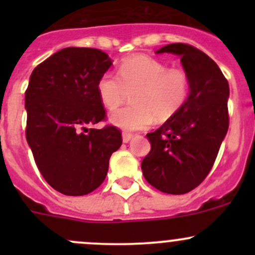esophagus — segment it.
<instances>
[{
	"label": "esophagus",
	"instance_id": "1",
	"mask_svg": "<svg viewBox=\"0 0 255 255\" xmlns=\"http://www.w3.org/2000/svg\"><path fill=\"white\" fill-rule=\"evenodd\" d=\"M132 138H133L132 133H128V132H123V133H122V140H123V143H128L130 139H132Z\"/></svg>",
	"mask_w": 255,
	"mask_h": 255
}]
</instances>
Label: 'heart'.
<instances>
[{
	"label": "heart",
	"instance_id": "1",
	"mask_svg": "<svg viewBox=\"0 0 255 255\" xmlns=\"http://www.w3.org/2000/svg\"><path fill=\"white\" fill-rule=\"evenodd\" d=\"M120 76L105 73L97 81V95L110 111L122 105L128 92H133V105L111 116V123L126 130L149 127L156 118L164 122L184 106L190 91L186 71L171 68L151 56L137 54L121 63Z\"/></svg>",
	"mask_w": 255,
	"mask_h": 255
}]
</instances>
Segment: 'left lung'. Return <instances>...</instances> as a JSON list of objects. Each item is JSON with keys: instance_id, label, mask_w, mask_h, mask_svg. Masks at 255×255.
Returning <instances> with one entry per match:
<instances>
[{"instance_id": "8db88e82", "label": "left lung", "mask_w": 255, "mask_h": 255, "mask_svg": "<svg viewBox=\"0 0 255 255\" xmlns=\"http://www.w3.org/2000/svg\"><path fill=\"white\" fill-rule=\"evenodd\" d=\"M155 53L180 56L190 94L173 117L146 134L151 149L140 166L151 186L182 195L199 186L212 169L230 125V86L217 64L192 45L174 43Z\"/></svg>"}]
</instances>
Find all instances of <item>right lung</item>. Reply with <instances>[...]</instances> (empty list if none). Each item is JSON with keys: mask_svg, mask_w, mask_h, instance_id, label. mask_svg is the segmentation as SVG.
Masks as SVG:
<instances>
[{"mask_svg": "<svg viewBox=\"0 0 255 255\" xmlns=\"http://www.w3.org/2000/svg\"><path fill=\"white\" fill-rule=\"evenodd\" d=\"M106 53L64 48L33 70L25 91V138L45 181L68 196L96 190L122 144L113 126L89 128L105 120L97 81L111 68Z\"/></svg>", "mask_w": 255, "mask_h": 255, "instance_id": "right-lung-1", "label": "right lung"}]
</instances>
